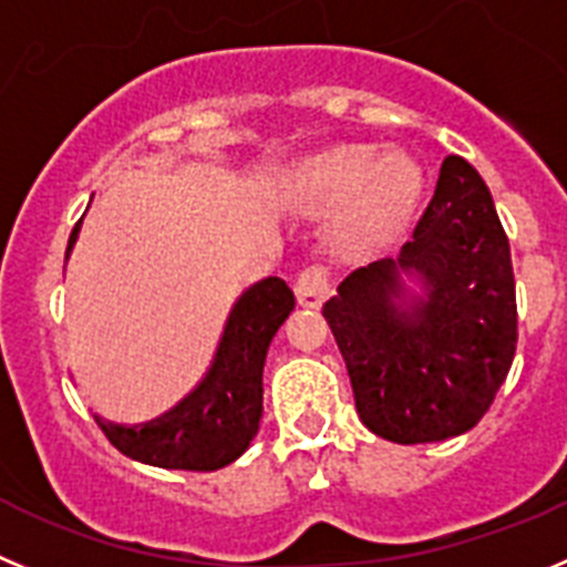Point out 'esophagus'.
<instances>
[{"mask_svg":"<svg viewBox=\"0 0 567 567\" xmlns=\"http://www.w3.org/2000/svg\"><path fill=\"white\" fill-rule=\"evenodd\" d=\"M330 293V274L324 265H308L296 279V299L305 308H319Z\"/></svg>","mask_w":567,"mask_h":567,"instance_id":"34e87169","label":"esophagus"}]
</instances>
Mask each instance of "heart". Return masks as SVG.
<instances>
[{
    "mask_svg": "<svg viewBox=\"0 0 567 567\" xmlns=\"http://www.w3.org/2000/svg\"><path fill=\"white\" fill-rule=\"evenodd\" d=\"M423 195V172L410 155L379 144H336L302 157L285 181L296 212L333 214L344 243L386 237L410 223Z\"/></svg>",
    "mask_w": 567,
    "mask_h": 567,
    "instance_id": "obj_1",
    "label": "heart"
}]
</instances>
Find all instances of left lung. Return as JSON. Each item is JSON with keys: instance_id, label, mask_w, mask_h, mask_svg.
Listing matches in <instances>:
<instances>
[{"instance_id": "8db88e82", "label": "left lung", "mask_w": 567, "mask_h": 567, "mask_svg": "<svg viewBox=\"0 0 567 567\" xmlns=\"http://www.w3.org/2000/svg\"><path fill=\"white\" fill-rule=\"evenodd\" d=\"M401 267L427 285L410 315L391 305ZM321 313L367 430L406 446L472 430L517 350L512 248L472 163L449 155L401 257L355 268Z\"/></svg>"}]
</instances>
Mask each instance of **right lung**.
<instances>
[{
    "instance_id": "obj_1",
    "label": "right lung",
    "mask_w": 567,
    "mask_h": 567,
    "mask_svg": "<svg viewBox=\"0 0 567 567\" xmlns=\"http://www.w3.org/2000/svg\"><path fill=\"white\" fill-rule=\"evenodd\" d=\"M79 226L70 234L75 243ZM296 308L293 290L279 277L254 285L231 310L220 350L203 384L186 401L141 430L95 417L112 446L161 468L214 472L237 461L262 417V367L277 330Z\"/></svg>"
}]
</instances>
